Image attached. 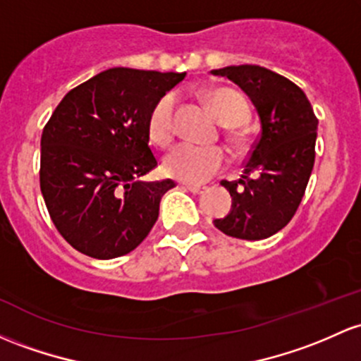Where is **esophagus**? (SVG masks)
I'll list each match as a JSON object with an SVG mask.
<instances>
[{"label":"esophagus","instance_id":"34e87169","mask_svg":"<svg viewBox=\"0 0 361 361\" xmlns=\"http://www.w3.org/2000/svg\"><path fill=\"white\" fill-rule=\"evenodd\" d=\"M183 188L188 190L190 193H195V195H200V193H204L207 190L205 187H199V185H183Z\"/></svg>","mask_w":361,"mask_h":361}]
</instances>
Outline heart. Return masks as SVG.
<instances>
[{
  "mask_svg": "<svg viewBox=\"0 0 361 361\" xmlns=\"http://www.w3.org/2000/svg\"><path fill=\"white\" fill-rule=\"evenodd\" d=\"M205 102L224 126H236L247 116V102L231 89H212L204 94ZM176 120V96L164 94L149 114V135L152 142L164 147L171 144ZM226 164V152L219 147H199L181 144L169 150L162 159L168 176L185 183H202L214 176Z\"/></svg>",
  "mask_w": 361,
  "mask_h": 361,
  "instance_id": "1",
  "label": "heart"
}]
</instances>
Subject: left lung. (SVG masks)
<instances>
[{"label":"left lung","mask_w":361,"mask_h":361,"mask_svg":"<svg viewBox=\"0 0 361 361\" xmlns=\"http://www.w3.org/2000/svg\"><path fill=\"white\" fill-rule=\"evenodd\" d=\"M226 77L250 97L260 120V135L238 181H223L231 209L214 226L240 240H264L291 221L303 199L315 161L319 120L298 85L259 65L224 66ZM243 184V188H238Z\"/></svg>","instance_id":"1"}]
</instances>
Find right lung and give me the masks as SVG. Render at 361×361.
I'll return each mask as SVG.
<instances>
[{"label": "right lung", "mask_w": 361, "mask_h": 361, "mask_svg": "<svg viewBox=\"0 0 361 361\" xmlns=\"http://www.w3.org/2000/svg\"><path fill=\"white\" fill-rule=\"evenodd\" d=\"M187 73L109 68L71 89L41 137V192L75 250L108 260L135 250L174 181H142L157 166L149 114Z\"/></svg>", "instance_id": "right-lung-1"}]
</instances>
